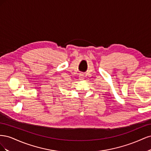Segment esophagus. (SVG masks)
<instances>
[{
	"mask_svg": "<svg viewBox=\"0 0 151 151\" xmlns=\"http://www.w3.org/2000/svg\"><path fill=\"white\" fill-rule=\"evenodd\" d=\"M84 74H80V76H79V78H80V79L81 80H83L84 79Z\"/></svg>",
	"mask_w": 151,
	"mask_h": 151,
	"instance_id": "obj_1",
	"label": "esophagus"
}]
</instances>
